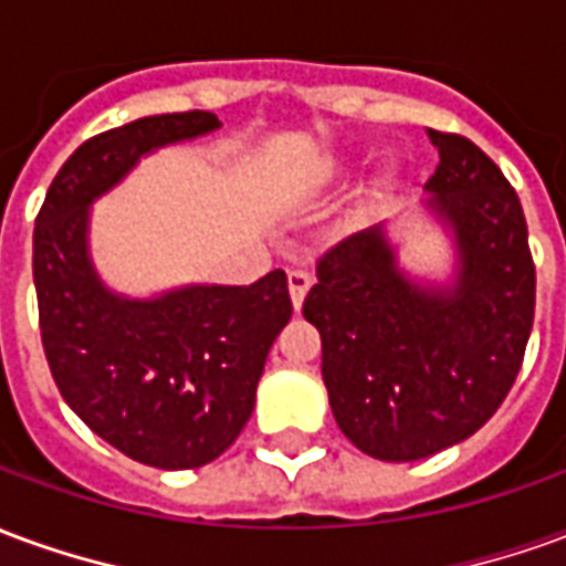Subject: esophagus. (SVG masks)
<instances>
[{"label": "esophagus", "mask_w": 566, "mask_h": 566, "mask_svg": "<svg viewBox=\"0 0 566 566\" xmlns=\"http://www.w3.org/2000/svg\"><path fill=\"white\" fill-rule=\"evenodd\" d=\"M308 287H312V275L306 270H291L287 272V291H291V300H294V306H303V300H306Z\"/></svg>", "instance_id": "34e87169"}]
</instances>
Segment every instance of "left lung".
Returning <instances> with one entry per match:
<instances>
[{
	"label": "left lung",
	"mask_w": 566,
	"mask_h": 566,
	"mask_svg": "<svg viewBox=\"0 0 566 566\" xmlns=\"http://www.w3.org/2000/svg\"><path fill=\"white\" fill-rule=\"evenodd\" d=\"M430 142L439 166L427 190L458 235V284L406 282L379 230H367L321 254L303 303L336 424L394 463L473 437L506 400L534 327L536 270L515 187L458 133L430 129Z\"/></svg>",
	"instance_id": "left-lung-1"
}]
</instances>
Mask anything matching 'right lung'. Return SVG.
Listing matches in <instances>:
<instances>
[{
	"label": "right lung",
	"instance_id": "obj_1",
	"mask_svg": "<svg viewBox=\"0 0 566 566\" xmlns=\"http://www.w3.org/2000/svg\"><path fill=\"white\" fill-rule=\"evenodd\" d=\"M218 127L211 112H178L93 136L60 166L32 233L39 331L56 388L96 437L160 470L202 467L242 433L266 355L294 312L287 275L120 300L87 260V206L150 148Z\"/></svg>",
	"mask_w": 566,
	"mask_h": 566
}]
</instances>
